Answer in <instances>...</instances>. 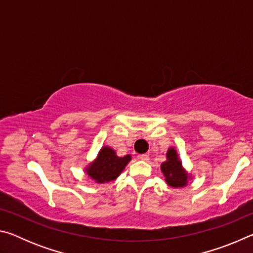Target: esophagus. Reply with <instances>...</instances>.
I'll return each mask as SVG.
<instances>
[{
  "instance_id": "1",
  "label": "esophagus",
  "mask_w": 253,
  "mask_h": 253,
  "mask_svg": "<svg viewBox=\"0 0 253 253\" xmlns=\"http://www.w3.org/2000/svg\"><path fill=\"white\" fill-rule=\"evenodd\" d=\"M138 160L144 161V162H148L149 156L147 155V154H142V155H138Z\"/></svg>"
}]
</instances>
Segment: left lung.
<instances>
[{
	"instance_id": "1",
	"label": "left lung",
	"mask_w": 253,
	"mask_h": 253,
	"mask_svg": "<svg viewBox=\"0 0 253 253\" xmlns=\"http://www.w3.org/2000/svg\"><path fill=\"white\" fill-rule=\"evenodd\" d=\"M168 161L161 165L162 173L164 174L166 183L173 187H183L187 184V173L182 168L177 153L174 148H169L166 153Z\"/></svg>"
}]
</instances>
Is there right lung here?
Wrapping results in <instances>:
<instances>
[{"instance_id": "obj_1", "label": "right lung", "mask_w": 253, "mask_h": 253, "mask_svg": "<svg viewBox=\"0 0 253 253\" xmlns=\"http://www.w3.org/2000/svg\"><path fill=\"white\" fill-rule=\"evenodd\" d=\"M130 155L118 157L114 149L102 147L97 160L85 169V172L97 183L110 182L117 178L130 161Z\"/></svg>"}]
</instances>
